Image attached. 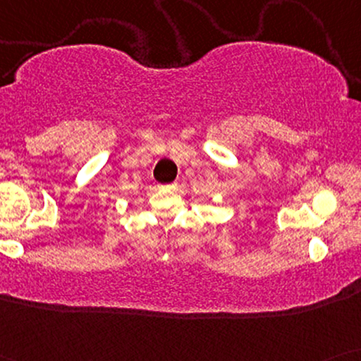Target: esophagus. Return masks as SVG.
Here are the masks:
<instances>
[{
  "mask_svg": "<svg viewBox=\"0 0 361 361\" xmlns=\"http://www.w3.org/2000/svg\"><path fill=\"white\" fill-rule=\"evenodd\" d=\"M162 187V189H176V184H169V185H161Z\"/></svg>",
  "mask_w": 361,
  "mask_h": 361,
  "instance_id": "1",
  "label": "esophagus"
}]
</instances>
